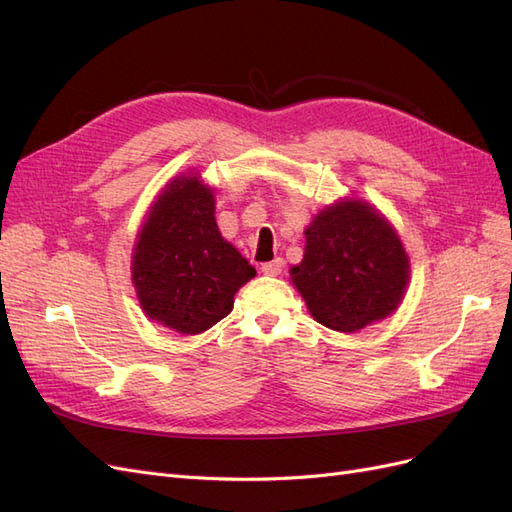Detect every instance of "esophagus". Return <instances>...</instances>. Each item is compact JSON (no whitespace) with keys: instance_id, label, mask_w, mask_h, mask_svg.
<instances>
[{"instance_id":"34e87169","label":"esophagus","mask_w":512,"mask_h":512,"mask_svg":"<svg viewBox=\"0 0 512 512\" xmlns=\"http://www.w3.org/2000/svg\"><path fill=\"white\" fill-rule=\"evenodd\" d=\"M262 269V273L265 275H280L282 271H284V260L282 258H275V260H271V262H265V265L260 267Z\"/></svg>"}]
</instances>
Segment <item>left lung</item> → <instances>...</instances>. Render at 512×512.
<instances>
[{
    "instance_id": "left-lung-1",
    "label": "left lung",
    "mask_w": 512,
    "mask_h": 512,
    "mask_svg": "<svg viewBox=\"0 0 512 512\" xmlns=\"http://www.w3.org/2000/svg\"><path fill=\"white\" fill-rule=\"evenodd\" d=\"M410 265L391 224L361 200L320 211L305 230L303 262L292 282L320 324L354 333L393 314Z\"/></svg>"
}]
</instances>
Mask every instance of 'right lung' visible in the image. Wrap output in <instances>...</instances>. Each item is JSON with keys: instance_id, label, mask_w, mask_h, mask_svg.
<instances>
[{"instance_id": "obj_1", "label": "right lung", "mask_w": 512, "mask_h": 512, "mask_svg": "<svg viewBox=\"0 0 512 512\" xmlns=\"http://www.w3.org/2000/svg\"><path fill=\"white\" fill-rule=\"evenodd\" d=\"M213 192L198 177H177L138 232L132 280L145 314L185 335L230 314L235 292L256 269L222 239Z\"/></svg>"}]
</instances>
